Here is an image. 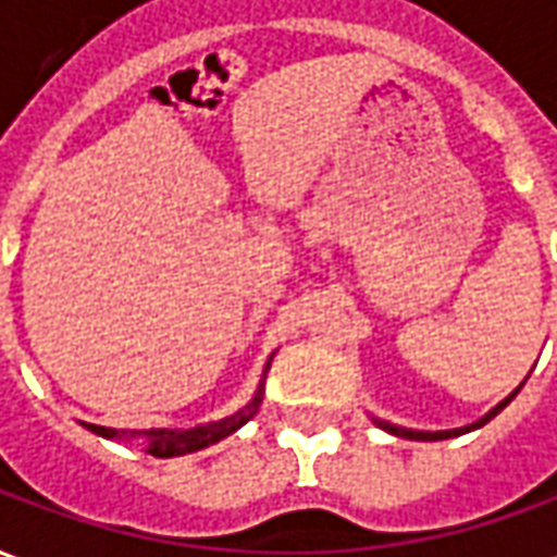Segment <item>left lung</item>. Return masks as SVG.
Masks as SVG:
<instances>
[{
  "instance_id": "obj_1",
  "label": "left lung",
  "mask_w": 557,
  "mask_h": 557,
  "mask_svg": "<svg viewBox=\"0 0 557 557\" xmlns=\"http://www.w3.org/2000/svg\"><path fill=\"white\" fill-rule=\"evenodd\" d=\"M525 385V382H522ZM522 385L516 387L513 394H507V397L495 406V409H490L483 418H478L474 423H466V426H456V430H435V432H426V430H406V426H397V423H391V420H382V418H373V423L379 426V430L391 432V435H397V438H411V442H444V438H456V435H466V432L471 430H480V426H486L498 411L504 409V406H510V399L522 391Z\"/></svg>"
}]
</instances>
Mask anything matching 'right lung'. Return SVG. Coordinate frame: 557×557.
<instances>
[{
  "instance_id": "add662e5",
  "label": "right lung",
  "mask_w": 557,
  "mask_h": 557,
  "mask_svg": "<svg viewBox=\"0 0 557 557\" xmlns=\"http://www.w3.org/2000/svg\"><path fill=\"white\" fill-rule=\"evenodd\" d=\"M274 358V355H271ZM271 358H268L265 370H262V382L256 387L253 399L238 409L235 414L223 420H211V423H199V426H190V430H110V426H98V423H86V430L101 435V438H115V442H143L146 444V454L158 456V459H172V456L196 454L202 447H211V444L223 442L226 435L238 432L253 418L259 406H262V394H265V375L271 370Z\"/></svg>"
}]
</instances>
